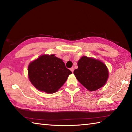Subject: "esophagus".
Segmentation results:
<instances>
[{"label":"esophagus","mask_w":132,"mask_h":132,"mask_svg":"<svg viewBox=\"0 0 132 132\" xmlns=\"http://www.w3.org/2000/svg\"><path fill=\"white\" fill-rule=\"evenodd\" d=\"M74 68H70V70L72 71V72H73V71H74Z\"/></svg>","instance_id":"34e87169"}]
</instances>
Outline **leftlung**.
<instances>
[{
  "mask_svg": "<svg viewBox=\"0 0 132 132\" xmlns=\"http://www.w3.org/2000/svg\"><path fill=\"white\" fill-rule=\"evenodd\" d=\"M78 68L74 71L75 76L89 91L101 88L108 79V69L99 60L83 56L78 61Z\"/></svg>",
  "mask_w": 132,
  "mask_h": 132,
  "instance_id": "left-lung-1",
  "label": "left lung"
}]
</instances>
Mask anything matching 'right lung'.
Wrapping results in <instances>:
<instances>
[{
  "label": "right lung",
  "instance_id": "1",
  "mask_svg": "<svg viewBox=\"0 0 132 132\" xmlns=\"http://www.w3.org/2000/svg\"><path fill=\"white\" fill-rule=\"evenodd\" d=\"M72 72L54 54L43 55L30 62L28 77L37 89L46 93H54L65 83Z\"/></svg>",
  "mask_w": 132,
  "mask_h": 132
}]
</instances>
